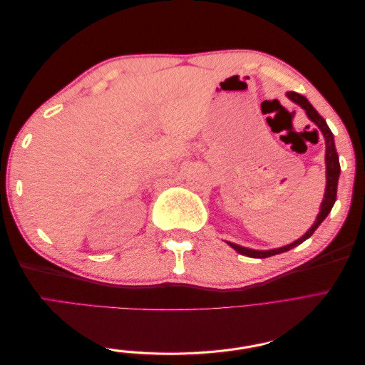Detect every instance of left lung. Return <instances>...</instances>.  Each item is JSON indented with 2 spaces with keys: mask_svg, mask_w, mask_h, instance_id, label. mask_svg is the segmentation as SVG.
<instances>
[{
  "mask_svg": "<svg viewBox=\"0 0 365 365\" xmlns=\"http://www.w3.org/2000/svg\"><path fill=\"white\" fill-rule=\"evenodd\" d=\"M286 96H288L289 101H292L295 105H298V106L304 109L307 118L311 120L312 123L317 125V128L322 130V134L324 137V143H326V160H324L326 161V190H324V197L322 201V205H319V212L317 215V219H315V222L312 224V227L309 228L300 239L294 240L292 244H289V245H284V247H280V248H272V250H252V248H245V247H240L237 244H233V242H227V244L231 248L236 250L240 254H244V256L252 257V259L271 257V256H275V254L286 252V251H289V250L298 247L300 244H303L306 239H309L314 235V231L327 217V215L330 213V210H332V207L336 201V187H338L341 168H339V158H338V153H336L332 130L329 129L326 120L317 113V109L311 105V102H309L304 96L294 93V91L286 93Z\"/></svg>",
  "mask_w": 365,
  "mask_h": 365,
  "instance_id": "8db88e82",
  "label": "left lung"
}]
</instances>
